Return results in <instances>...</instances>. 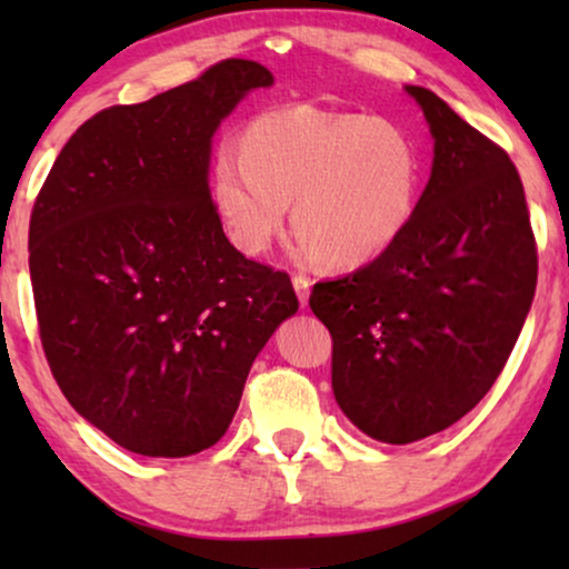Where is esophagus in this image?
<instances>
[{"label": "esophagus", "instance_id": "esophagus-1", "mask_svg": "<svg viewBox=\"0 0 569 569\" xmlns=\"http://www.w3.org/2000/svg\"><path fill=\"white\" fill-rule=\"evenodd\" d=\"M292 284H295V292H298L300 306H308V298H310V277H306V274H295V277H292Z\"/></svg>", "mask_w": 569, "mask_h": 569}]
</instances>
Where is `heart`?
Segmentation results:
<instances>
[{
	"label": "heart",
	"mask_w": 569,
	"mask_h": 569,
	"mask_svg": "<svg viewBox=\"0 0 569 569\" xmlns=\"http://www.w3.org/2000/svg\"><path fill=\"white\" fill-rule=\"evenodd\" d=\"M419 178L417 144L396 121L298 103L259 113L238 152H220L214 199L240 251H267L292 199L308 251L331 269H357L407 230Z\"/></svg>",
	"instance_id": "b5f03b06"
}]
</instances>
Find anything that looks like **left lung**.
<instances>
[{
  "instance_id": "obj_1",
  "label": "left lung",
  "mask_w": 569,
  "mask_h": 569,
  "mask_svg": "<svg viewBox=\"0 0 569 569\" xmlns=\"http://www.w3.org/2000/svg\"><path fill=\"white\" fill-rule=\"evenodd\" d=\"M432 176L399 240L316 282L331 386L365 435L391 446L448 430L495 386L523 329L539 256L510 154L425 88Z\"/></svg>"
}]
</instances>
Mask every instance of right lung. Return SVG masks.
<instances>
[{
  "label": "right lung",
  "instance_id": "add662e5",
  "mask_svg": "<svg viewBox=\"0 0 569 569\" xmlns=\"http://www.w3.org/2000/svg\"><path fill=\"white\" fill-rule=\"evenodd\" d=\"M222 59L74 131L38 191L28 248L36 318L67 401L121 448L181 458L222 438L248 370L298 310L287 271L224 238L209 193L212 134L269 88Z\"/></svg>",
  "mask_w": 569,
  "mask_h": 569
}]
</instances>
